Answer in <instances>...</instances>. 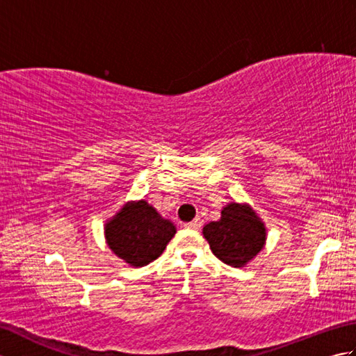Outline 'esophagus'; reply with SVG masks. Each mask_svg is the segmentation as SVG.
Masks as SVG:
<instances>
[{"mask_svg":"<svg viewBox=\"0 0 356 356\" xmlns=\"http://www.w3.org/2000/svg\"><path fill=\"white\" fill-rule=\"evenodd\" d=\"M185 228H188V229H200V226H202V222H200V218H194L193 222H188V223H185L184 225Z\"/></svg>","mask_w":356,"mask_h":356,"instance_id":"obj_1","label":"esophagus"}]
</instances>
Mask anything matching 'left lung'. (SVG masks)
<instances>
[{"label":"left lung","instance_id":"left-lung-1","mask_svg":"<svg viewBox=\"0 0 356 356\" xmlns=\"http://www.w3.org/2000/svg\"><path fill=\"white\" fill-rule=\"evenodd\" d=\"M203 236L218 260L241 268L263 249L266 229L251 208L232 202L223 208L220 220L205 225Z\"/></svg>","mask_w":356,"mask_h":356}]
</instances>
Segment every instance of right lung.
Listing matches in <instances>:
<instances>
[{"label":"right lung","instance_id":"right-lung-1","mask_svg":"<svg viewBox=\"0 0 356 356\" xmlns=\"http://www.w3.org/2000/svg\"><path fill=\"white\" fill-rule=\"evenodd\" d=\"M174 234V225L162 218L145 200L127 203L105 226L111 251L136 268L156 260Z\"/></svg>","mask_w":356,"mask_h":356}]
</instances>
